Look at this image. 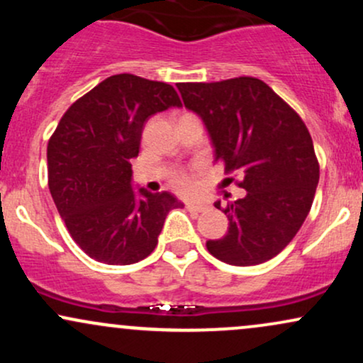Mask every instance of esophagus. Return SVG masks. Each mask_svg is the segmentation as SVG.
<instances>
[{"mask_svg":"<svg viewBox=\"0 0 363 363\" xmlns=\"http://www.w3.org/2000/svg\"><path fill=\"white\" fill-rule=\"evenodd\" d=\"M186 208L189 211H194V213H201V211H206V205H201V203H187Z\"/></svg>","mask_w":363,"mask_h":363,"instance_id":"obj_1","label":"esophagus"}]
</instances>
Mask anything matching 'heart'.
<instances>
[{"label": "heart", "instance_id": "b5f03b06", "mask_svg": "<svg viewBox=\"0 0 363 363\" xmlns=\"http://www.w3.org/2000/svg\"><path fill=\"white\" fill-rule=\"evenodd\" d=\"M170 181H172L174 187H176L177 191H181V193H189V191L193 189V181H191V177L187 176L186 172H181V170L172 172Z\"/></svg>", "mask_w": 363, "mask_h": 363}]
</instances>
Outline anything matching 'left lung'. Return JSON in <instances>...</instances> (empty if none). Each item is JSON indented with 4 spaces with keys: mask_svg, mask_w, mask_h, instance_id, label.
I'll list each match as a JSON object with an SVG mask.
<instances>
[{
    "mask_svg": "<svg viewBox=\"0 0 363 363\" xmlns=\"http://www.w3.org/2000/svg\"><path fill=\"white\" fill-rule=\"evenodd\" d=\"M186 109L201 118L215 162L240 177L244 198L228 203V230L208 240L216 259L252 266L272 259L309 215L319 164L303 121L264 82L252 77L177 83ZM220 210V201L215 203Z\"/></svg>",
    "mask_w": 363,
    "mask_h": 363,
    "instance_id": "8db88e82",
    "label": "left lung"
}]
</instances>
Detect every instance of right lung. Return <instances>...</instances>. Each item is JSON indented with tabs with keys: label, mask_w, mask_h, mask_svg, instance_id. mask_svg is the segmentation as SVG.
Here are the masks:
<instances>
[{
	"label": "right lung",
	"mask_w": 363,
	"mask_h": 363,
	"mask_svg": "<svg viewBox=\"0 0 363 363\" xmlns=\"http://www.w3.org/2000/svg\"><path fill=\"white\" fill-rule=\"evenodd\" d=\"M182 107L174 86L123 73L65 112L48 145L49 191L73 240L91 259L133 264L152 254L174 194L133 189L131 160L153 114Z\"/></svg>",
	"instance_id": "obj_1"
}]
</instances>
